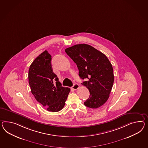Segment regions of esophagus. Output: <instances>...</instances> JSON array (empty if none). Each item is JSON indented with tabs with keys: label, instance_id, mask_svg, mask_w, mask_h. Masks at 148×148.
I'll use <instances>...</instances> for the list:
<instances>
[{
	"label": "esophagus",
	"instance_id": "obj_1",
	"mask_svg": "<svg viewBox=\"0 0 148 148\" xmlns=\"http://www.w3.org/2000/svg\"><path fill=\"white\" fill-rule=\"evenodd\" d=\"M79 87V85L78 84L75 83L73 85L72 88L73 90H77Z\"/></svg>",
	"mask_w": 148,
	"mask_h": 148
}]
</instances>
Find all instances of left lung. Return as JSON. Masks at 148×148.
<instances>
[{"label":"left lung","mask_w":148,"mask_h":148,"mask_svg":"<svg viewBox=\"0 0 148 148\" xmlns=\"http://www.w3.org/2000/svg\"><path fill=\"white\" fill-rule=\"evenodd\" d=\"M65 51L76 63L80 77L87 79L82 83L90 93L84 105L95 109L102 106L110 97L114 83L113 69L108 58L86 44L76 45Z\"/></svg>","instance_id":"obj_1"}]
</instances>
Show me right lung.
Returning <instances> with one entry per match:
<instances>
[{
	"instance_id": "obj_1",
	"label": "right lung",
	"mask_w": 148,
	"mask_h": 148,
	"mask_svg": "<svg viewBox=\"0 0 148 148\" xmlns=\"http://www.w3.org/2000/svg\"><path fill=\"white\" fill-rule=\"evenodd\" d=\"M51 56L45 50L31 64L28 81L32 93L47 110L57 112L65 105L70 89L63 87L53 72Z\"/></svg>"
}]
</instances>
